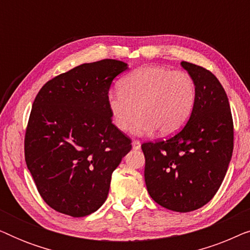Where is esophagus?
Here are the masks:
<instances>
[{
	"instance_id": "1",
	"label": "esophagus",
	"mask_w": 250,
	"mask_h": 250,
	"mask_svg": "<svg viewBox=\"0 0 250 250\" xmlns=\"http://www.w3.org/2000/svg\"><path fill=\"white\" fill-rule=\"evenodd\" d=\"M132 146L134 150H139L141 148V143H140V141H138V140H134V141L132 142Z\"/></svg>"
}]
</instances>
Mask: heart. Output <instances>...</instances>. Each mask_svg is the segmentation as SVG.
Here are the masks:
<instances>
[{
  "instance_id": "heart-1",
  "label": "heart",
  "mask_w": 250,
  "mask_h": 250,
  "mask_svg": "<svg viewBox=\"0 0 250 250\" xmlns=\"http://www.w3.org/2000/svg\"><path fill=\"white\" fill-rule=\"evenodd\" d=\"M197 99L192 77L164 66H143L121 82V90L109 92L108 108L116 127L136 135H162L179 131L189 121Z\"/></svg>"
}]
</instances>
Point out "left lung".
Returning a JSON list of instances; mask_svg holds the SVG:
<instances>
[{
	"label": "left lung",
	"instance_id": "1",
	"mask_svg": "<svg viewBox=\"0 0 250 250\" xmlns=\"http://www.w3.org/2000/svg\"><path fill=\"white\" fill-rule=\"evenodd\" d=\"M197 88L186 126L167 140L141 146L150 197L169 210L203 207L223 182L233 151V121L223 86L205 68L182 61Z\"/></svg>",
	"mask_w": 250,
	"mask_h": 250
}]
</instances>
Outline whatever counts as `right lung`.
Masks as SVG:
<instances>
[{
	"label": "right lung",
	"mask_w": 250,
	"mask_h": 250,
	"mask_svg": "<svg viewBox=\"0 0 250 250\" xmlns=\"http://www.w3.org/2000/svg\"><path fill=\"white\" fill-rule=\"evenodd\" d=\"M127 63H83L44 84L34 100L25 159L43 200L54 210L83 217L107 199L111 174L132 149L112 124L109 88Z\"/></svg>",
	"instance_id": "right-lung-1"
}]
</instances>
